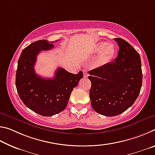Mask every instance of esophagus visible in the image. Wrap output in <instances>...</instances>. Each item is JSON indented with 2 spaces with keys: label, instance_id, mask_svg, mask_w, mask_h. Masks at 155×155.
I'll use <instances>...</instances> for the list:
<instances>
[{
  "label": "esophagus",
  "instance_id": "34e87169",
  "mask_svg": "<svg viewBox=\"0 0 155 155\" xmlns=\"http://www.w3.org/2000/svg\"><path fill=\"white\" fill-rule=\"evenodd\" d=\"M83 72V77H87V75H88L87 70H84Z\"/></svg>",
  "mask_w": 155,
  "mask_h": 155
}]
</instances>
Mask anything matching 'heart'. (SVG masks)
<instances>
[{
  "mask_svg": "<svg viewBox=\"0 0 155 155\" xmlns=\"http://www.w3.org/2000/svg\"><path fill=\"white\" fill-rule=\"evenodd\" d=\"M92 51L94 52H98L101 51L99 55V63L104 64L114 55L115 47L112 44H107L101 41L94 46Z\"/></svg>",
  "mask_w": 155,
  "mask_h": 155,
  "instance_id": "obj_1",
  "label": "heart"
}]
</instances>
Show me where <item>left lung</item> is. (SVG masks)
<instances>
[{"mask_svg": "<svg viewBox=\"0 0 155 155\" xmlns=\"http://www.w3.org/2000/svg\"><path fill=\"white\" fill-rule=\"evenodd\" d=\"M118 55L114 62L89 72L91 83L90 98L94 111L105 116H115L133 105L142 85L140 54L122 38H115Z\"/></svg>", "mask_w": 155, "mask_h": 155, "instance_id": "1", "label": "left lung"}]
</instances>
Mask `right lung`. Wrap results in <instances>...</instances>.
<instances>
[{"label":"right lung","instance_id":"obj_1","mask_svg":"<svg viewBox=\"0 0 155 155\" xmlns=\"http://www.w3.org/2000/svg\"><path fill=\"white\" fill-rule=\"evenodd\" d=\"M54 41H34L23 49L18 61L15 86L18 95L26 107L43 116H52L64 111L73 89L83 76L82 71L74 74L62 68L56 70L52 78L36 74L34 65L37 56L41 51L53 48Z\"/></svg>","mask_w":155,"mask_h":155}]
</instances>
